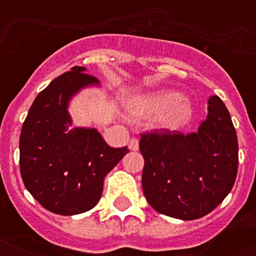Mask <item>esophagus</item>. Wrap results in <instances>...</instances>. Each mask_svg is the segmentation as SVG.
<instances>
[{
	"mask_svg": "<svg viewBox=\"0 0 256 256\" xmlns=\"http://www.w3.org/2000/svg\"><path fill=\"white\" fill-rule=\"evenodd\" d=\"M128 148L132 150V152H136L140 148V144H138V140L136 138H132L130 142H128Z\"/></svg>",
	"mask_w": 256,
	"mask_h": 256,
	"instance_id": "obj_1",
	"label": "esophagus"
}]
</instances>
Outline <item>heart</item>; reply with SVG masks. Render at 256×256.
I'll use <instances>...</instances> for the list:
<instances>
[{"instance_id":"1","label":"heart","mask_w":256,"mask_h":256,"mask_svg":"<svg viewBox=\"0 0 256 256\" xmlns=\"http://www.w3.org/2000/svg\"><path fill=\"white\" fill-rule=\"evenodd\" d=\"M128 114L136 120L156 116V128L166 132H178L190 122L192 104L175 90H160L136 96L128 102Z\"/></svg>"}]
</instances>
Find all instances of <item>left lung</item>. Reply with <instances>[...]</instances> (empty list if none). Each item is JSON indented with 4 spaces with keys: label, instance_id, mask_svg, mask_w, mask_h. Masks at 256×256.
Wrapping results in <instances>:
<instances>
[{
    "label": "left lung",
    "instance_id": "1",
    "mask_svg": "<svg viewBox=\"0 0 256 256\" xmlns=\"http://www.w3.org/2000/svg\"><path fill=\"white\" fill-rule=\"evenodd\" d=\"M207 104V118L196 132L140 136L144 194L154 210L171 218H202L222 203L235 183L238 138L230 112L216 96Z\"/></svg>",
    "mask_w": 256,
    "mask_h": 256
}]
</instances>
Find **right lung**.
Segmentation results:
<instances>
[{
    "mask_svg": "<svg viewBox=\"0 0 256 256\" xmlns=\"http://www.w3.org/2000/svg\"><path fill=\"white\" fill-rule=\"evenodd\" d=\"M74 66L50 82L34 100L20 136L24 184L46 210L77 215L100 202L104 176L128 152L110 148L94 128H74L72 98L100 81Z\"/></svg>",
    "mask_w": 256,
    "mask_h": 256,
    "instance_id": "obj_1",
    "label": "right lung"
}]
</instances>
